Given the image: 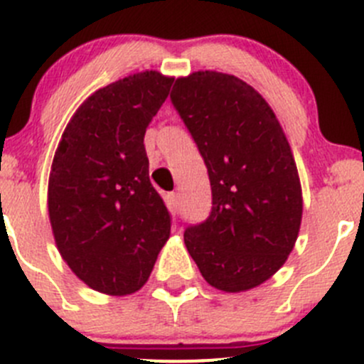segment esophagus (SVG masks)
<instances>
[{
    "label": "esophagus",
    "instance_id": "1",
    "mask_svg": "<svg viewBox=\"0 0 364 364\" xmlns=\"http://www.w3.org/2000/svg\"><path fill=\"white\" fill-rule=\"evenodd\" d=\"M167 204H168V209H171L172 213H176L179 209V193L172 192L167 196Z\"/></svg>",
    "mask_w": 364,
    "mask_h": 364
}]
</instances>
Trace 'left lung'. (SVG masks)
Masks as SVG:
<instances>
[{
    "label": "left lung",
    "instance_id": "obj_1",
    "mask_svg": "<svg viewBox=\"0 0 364 364\" xmlns=\"http://www.w3.org/2000/svg\"><path fill=\"white\" fill-rule=\"evenodd\" d=\"M171 100L197 142L213 193L209 218L185 230L186 250L211 287H259L285 264L303 218L284 128L262 95L230 73L178 77Z\"/></svg>",
    "mask_w": 364,
    "mask_h": 364
}]
</instances>
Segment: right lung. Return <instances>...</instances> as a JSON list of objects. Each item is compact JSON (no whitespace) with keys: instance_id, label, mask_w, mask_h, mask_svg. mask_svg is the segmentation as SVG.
Listing matches in <instances>:
<instances>
[{"instance_id":"right-lung-1","label":"right lung","mask_w":364,"mask_h":364,"mask_svg":"<svg viewBox=\"0 0 364 364\" xmlns=\"http://www.w3.org/2000/svg\"><path fill=\"white\" fill-rule=\"evenodd\" d=\"M174 77L134 73L95 91L70 117L49 174L47 208L65 262L87 287L128 296L148 282L171 236L149 181L144 134Z\"/></svg>"}]
</instances>
